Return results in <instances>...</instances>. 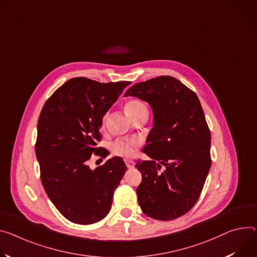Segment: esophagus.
Masks as SVG:
<instances>
[{
    "label": "esophagus",
    "instance_id": "34e87169",
    "mask_svg": "<svg viewBox=\"0 0 257 257\" xmlns=\"http://www.w3.org/2000/svg\"><path fill=\"white\" fill-rule=\"evenodd\" d=\"M125 163H126V165H127L128 168H133L134 165H135L134 161H132V160H125Z\"/></svg>",
    "mask_w": 257,
    "mask_h": 257
}]
</instances>
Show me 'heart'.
Here are the masks:
<instances>
[{
  "label": "heart",
  "mask_w": 257,
  "mask_h": 257,
  "mask_svg": "<svg viewBox=\"0 0 257 257\" xmlns=\"http://www.w3.org/2000/svg\"><path fill=\"white\" fill-rule=\"evenodd\" d=\"M126 110L130 114L131 118L133 119L136 114L142 111L148 110V107L145 102L138 99H133L128 101L126 104ZM107 118V113L103 116L102 122L103 124L105 123ZM139 145V141L136 137H129V138H118L111 144V151L114 155L124 157V158H129L131 157L134 153L136 148Z\"/></svg>",
  "instance_id": "1"
}]
</instances>
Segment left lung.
Listing matches in <instances>:
<instances>
[{
	"label": "left lung",
	"mask_w": 257,
	"mask_h": 257,
	"mask_svg": "<svg viewBox=\"0 0 257 257\" xmlns=\"http://www.w3.org/2000/svg\"><path fill=\"white\" fill-rule=\"evenodd\" d=\"M152 106L154 127L143 152L151 160L137 161L143 175L136 189L143 212L158 220L188 213L199 200L211 166V134L196 93L170 76L130 87Z\"/></svg>",
	"instance_id": "1"
}]
</instances>
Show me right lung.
Masks as SVG:
<instances>
[{"label": "right lung", "mask_w": 257, "mask_h": 257, "mask_svg": "<svg viewBox=\"0 0 257 257\" xmlns=\"http://www.w3.org/2000/svg\"><path fill=\"white\" fill-rule=\"evenodd\" d=\"M131 82L99 83L73 78L45 102L38 121L36 156L46 194L69 221L92 224L109 212L127 166L120 157L91 170L92 155L106 157L102 118Z\"/></svg>", "instance_id": "right-lung-1"}]
</instances>
